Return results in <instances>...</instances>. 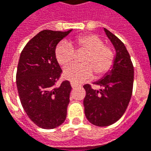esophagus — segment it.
Returning <instances> with one entry per match:
<instances>
[{
	"label": "esophagus",
	"instance_id": "esophagus-1",
	"mask_svg": "<svg viewBox=\"0 0 151 151\" xmlns=\"http://www.w3.org/2000/svg\"><path fill=\"white\" fill-rule=\"evenodd\" d=\"M71 86L73 88H76V87H78V84L74 83H71Z\"/></svg>",
	"mask_w": 151,
	"mask_h": 151
}]
</instances>
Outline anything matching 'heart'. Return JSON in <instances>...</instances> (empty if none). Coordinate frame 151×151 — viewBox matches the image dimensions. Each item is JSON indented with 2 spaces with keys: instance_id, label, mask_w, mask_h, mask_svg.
<instances>
[{
  "instance_id": "1",
  "label": "heart",
  "mask_w": 151,
  "mask_h": 151,
  "mask_svg": "<svg viewBox=\"0 0 151 151\" xmlns=\"http://www.w3.org/2000/svg\"><path fill=\"white\" fill-rule=\"evenodd\" d=\"M86 52L81 58L83 64L72 65L63 73V77L72 83H83L89 79L93 73L100 78L111 69L115 63V52L97 35L85 34L77 36L71 45L62 42L55 49V57L63 68L68 67L75 60L76 53Z\"/></svg>"
}]
</instances>
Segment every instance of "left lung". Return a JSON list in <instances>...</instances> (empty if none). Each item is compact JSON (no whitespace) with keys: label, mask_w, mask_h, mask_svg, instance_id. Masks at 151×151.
Segmentation results:
<instances>
[{"label":"left lung","mask_w":151,"mask_h":151,"mask_svg":"<svg viewBox=\"0 0 151 151\" xmlns=\"http://www.w3.org/2000/svg\"><path fill=\"white\" fill-rule=\"evenodd\" d=\"M116 51L112 69L94 84L101 87L95 90L86 84L83 105L85 116L97 127L114 124L127 110L132 95L134 67L125 45L112 33L104 29Z\"/></svg>","instance_id":"left-lung-1"}]
</instances>
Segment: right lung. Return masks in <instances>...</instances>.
Listing matches in <instances>:
<instances>
[{
  "label": "right lung",
  "mask_w": 151,
  "mask_h": 151,
  "mask_svg": "<svg viewBox=\"0 0 151 151\" xmlns=\"http://www.w3.org/2000/svg\"><path fill=\"white\" fill-rule=\"evenodd\" d=\"M71 30H42L26 44L19 56L16 72L19 100L29 119L43 129L62 125L67 116L72 87L68 80L56 87L62 69L55 49Z\"/></svg>",
  "instance_id": "add662e5"
}]
</instances>
